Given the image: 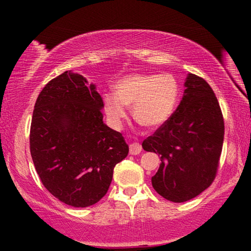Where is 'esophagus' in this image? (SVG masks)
<instances>
[{
    "mask_svg": "<svg viewBox=\"0 0 251 251\" xmlns=\"http://www.w3.org/2000/svg\"><path fill=\"white\" fill-rule=\"evenodd\" d=\"M142 152V146L139 143H131L130 144V154L131 155H137Z\"/></svg>",
    "mask_w": 251,
    "mask_h": 251,
    "instance_id": "34e87169",
    "label": "esophagus"
}]
</instances>
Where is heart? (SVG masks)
I'll list each match as a JSON object with an SVG mask.
<instances>
[{"instance_id": "heart-1", "label": "heart", "mask_w": 251, "mask_h": 251, "mask_svg": "<svg viewBox=\"0 0 251 251\" xmlns=\"http://www.w3.org/2000/svg\"><path fill=\"white\" fill-rule=\"evenodd\" d=\"M115 92L102 95V106L109 125L120 128L132 105V116L146 128H157L171 118L179 88L171 74H130L115 83Z\"/></svg>"}]
</instances>
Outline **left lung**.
Returning <instances> with one entry per match:
<instances>
[{"instance_id": "8db88e82", "label": "left lung", "mask_w": 251, "mask_h": 251, "mask_svg": "<svg viewBox=\"0 0 251 251\" xmlns=\"http://www.w3.org/2000/svg\"><path fill=\"white\" fill-rule=\"evenodd\" d=\"M183 98L171 118L143 142L161 163L152 177L157 193L185 202L210 186L224 142V119L210 85L194 74L185 81Z\"/></svg>"}]
</instances>
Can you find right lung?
Segmentation results:
<instances>
[{
    "label": "right lung",
    "instance_id": "add662e5",
    "mask_svg": "<svg viewBox=\"0 0 251 251\" xmlns=\"http://www.w3.org/2000/svg\"><path fill=\"white\" fill-rule=\"evenodd\" d=\"M95 84L64 72L40 92L30 125V155L44 187L68 205H92L107 193L129 146L102 121Z\"/></svg>",
    "mask_w": 251,
    "mask_h": 251
}]
</instances>
